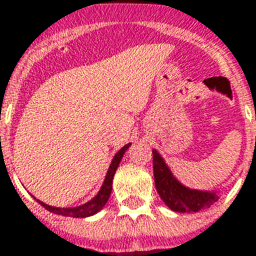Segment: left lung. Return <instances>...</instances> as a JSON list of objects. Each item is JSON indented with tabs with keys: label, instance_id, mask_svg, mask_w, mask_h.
I'll list each match as a JSON object with an SVG mask.
<instances>
[{
	"label": "left lung",
	"instance_id": "8db88e82",
	"mask_svg": "<svg viewBox=\"0 0 256 256\" xmlns=\"http://www.w3.org/2000/svg\"><path fill=\"white\" fill-rule=\"evenodd\" d=\"M154 182L160 196L172 212H198L208 208L220 199L216 190H195L184 186L168 166L162 156L152 148Z\"/></svg>",
	"mask_w": 256,
	"mask_h": 256
}]
</instances>
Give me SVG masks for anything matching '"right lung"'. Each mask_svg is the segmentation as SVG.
Here are the masks:
<instances>
[{
    "label": "right lung",
    "mask_w": 256,
    "mask_h": 256,
    "mask_svg": "<svg viewBox=\"0 0 256 256\" xmlns=\"http://www.w3.org/2000/svg\"><path fill=\"white\" fill-rule=\"evenodd\" d=\"M130 143L126 144L124 147H121L120 150L117 151L113 156V160L110 162L109 169L106 172L105 180L102 182L100 186V191L98 194L95 195L92 199H90L88 202L83 203L80 206H74V207H56V206H50V204H46V203L40 202L39 199H36L35 196H32L39 204L49 210L50 212H54V214H58V216H64V217H74V218H86V217H91L94 216L96 212H100L105 204L109 200L110 194H112V187H113V177H114V173L117 170V168L120 165L121 160L122 156L126 154V151L130 148Z\"/></svg>",
    "instance_id": "obj_1"
}]
</instances>
